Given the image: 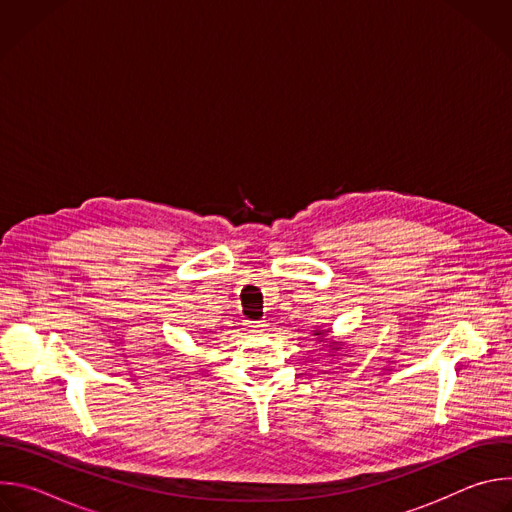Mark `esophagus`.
<instances>
[{"label":"esophagus","instance_id":"obj_1","mask_svg":"<svg viewBox=\"0 0 512 512\" xmlns=\"http://www.w3.org/2000/svg\"><path fill=\"white\" fill-rule=\"evenodd\" d=\"M247 328H249L251 332H261V330L265 328V324H263V322H259V320H255V322H253V320H249V322H247Z\"/></svg>","mask_w":512,"mask_h":512}]
</instances>
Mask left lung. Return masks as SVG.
<instances>
[{
	"instance_id": "obj_1",
	"label": "left lung",
	"mask_w": 512,
	"mask_h": 512,
	"mask_svg": "<svg viewBox=\"0 0 512 512\" xmlns=\"http://www.w3.org/2000/svg\"><path fill=\"white\" fill-rule=\"evenodd\" d=\"M324 334H326V330H316V332H314V336H324ZM330 346H332V344H330Z\"/></svg>"
}]
</instances>
